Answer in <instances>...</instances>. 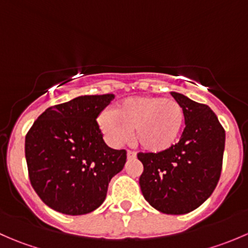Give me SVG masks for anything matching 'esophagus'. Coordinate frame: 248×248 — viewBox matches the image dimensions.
Returning <instances> with one entry per match:
<instances>
[{"mask_svg":"<svg viewBox=\"0 0 248 248\" xmlns=\"http://www.w3.org/2000/svg\"><path fill=\"white\" fill-rule=\"evenodd\" d=\"M127 157H128V159L136 158V152L131 151V150H128V151H127Z\"/></svg>","mask_w":248,"mask_h":248,"instance_id":"obj_1","label":"esophagus"}]
</instances>
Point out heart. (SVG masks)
Instances as JSON below:
<instances>
[{"mask_svg":"<svg viewBox=\"0 0 248 248\" xmlns=\"http://www.w3.org/2000/svg\"><path fill=\"white\" fill-rule=\"evenodd\" d=\"M97 122L111 146L124 144L129 139V131H133L134 142L142 150L162 152L179 139L185 124V110L175 99L132 97L117 104L114 111L99 112Z\"/></svg>","mask_w":248,"mask_h":248,"instance_id":"heart-1","label":"heart"}]
</instances>
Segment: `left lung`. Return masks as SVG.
Segmentation results:
<instances>
[{
    "label": "left lung",
    "instance_id": "left-lung-1",
    "mask_svg": "<svg viewBox=\"0 0 248 248\" xmlns=\"http://www.w3.org/2000/svg\"><path fill=\"white\" fill-rule=\"evenodd\" d=\"M185 110L179 142L162 152H139L144 198L163 214L184 215L209 198L221 176L226 132L206 104L171 92Z\"/></svg>",
    "mask_w": 248,
    "mask_h": 248
}]
</instances>
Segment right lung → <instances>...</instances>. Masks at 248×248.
<instances>
[{
    "mask_svg": "<svg viewBox=\"0 0 248 248\" xmlns=\"http://www.w3.org/2000/svg\"><path fill=\"white\" fill-rule=\"evenodd\" d=\"M114 94L80 96L50 107L25 138L30 181L39 198L61 214L85 215L102 205L126 150L104 142L97 116Z\"/></svg>",
    "mask_w": 248,
    "mask_h": 248,
    "instance_id": "add662e5",
    "label": "right lung"
}]
</instances>
